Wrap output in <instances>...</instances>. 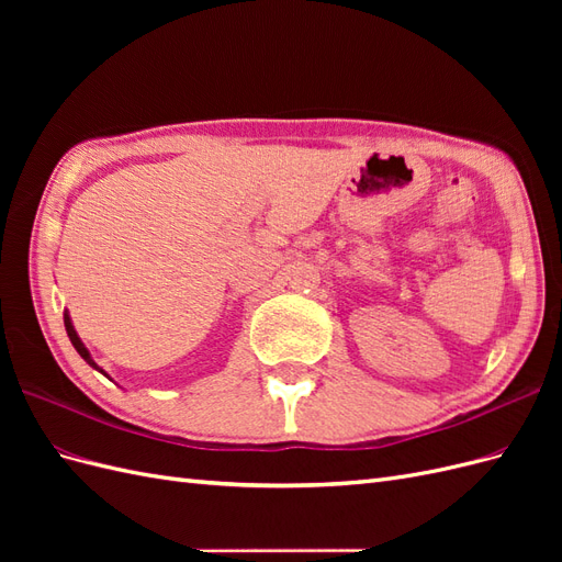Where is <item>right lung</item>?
I'll return each instance as SVG.
<instances>
[{
  "mask_svg": "<svg viewBox=\"0 0 562 562\" xmlns=\"http://www.w3.org/2000/svg\"><path fill=\"white\" fill-rule=\"evenodd\" d=\"M63 321H65V330H67V337H70V342H72V347L79 351V356H81V359L83 361H87L91 368H95L98 372H103V375L105 378H110L108 375V372L103 370V368H100L93 359H91V353H89V349L87 347H83V342H81V339H79V335H77V330H75V326H72V318H70V312H67L65 310V314H63Z\"/></svg>",
  "mask_w": 562,
  "mask_h": 562,
  "instance_id": "obj_1",
  "label": "right lung"
}]
</instances>
